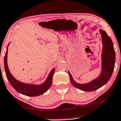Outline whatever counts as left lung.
Returning <instances> with one entry per match:
<instances>
[{
  "label": "left lung",
  "mask_w": 121,
  "mask_h": 121,
  "mask_svg": "<svg viewBox=\"0 0 121 121\" xmlns=\"http://www.w3.org/2000/svg\"><path fill=\"white\" fill-rule=\"evenodd\" d=\"M103 45L101 55V72L99 76L87 83L80 84L76 82L68 71L70 82L75 88L85 91H92L101 88L108 82L113 71L115 64V51L111 38L102 29L99 30Z\"/></svg>",
  "instance_id": "8db88e82"
}]
</instances>
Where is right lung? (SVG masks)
<instances>
[{
	"label": "right lung",
	"mask_w": 121,
	"mask_h": 121,
	"mask_svg": "<svg viewBox=\"0 0 121 121\" xmlns=\"http://www.w3.org/2000/svg\"><path fill=\"white\" fill-rule=\"evenodd\" d=\"M9 43L8 44L7 47V51L4 56V69H5L6 76H7L8 80L9 82L12 86L17 92L24 95L29 96V97L39 96L46 92L49 89L52 82V77L55 73V68H53L50 72L45 82L41 84L37 85L24 83V82L17 80L10 73L9 70L8 66L7 57L8 48V47Z\"/></svg>",
	"instance_id": "obj_1"
}]
</instances>
